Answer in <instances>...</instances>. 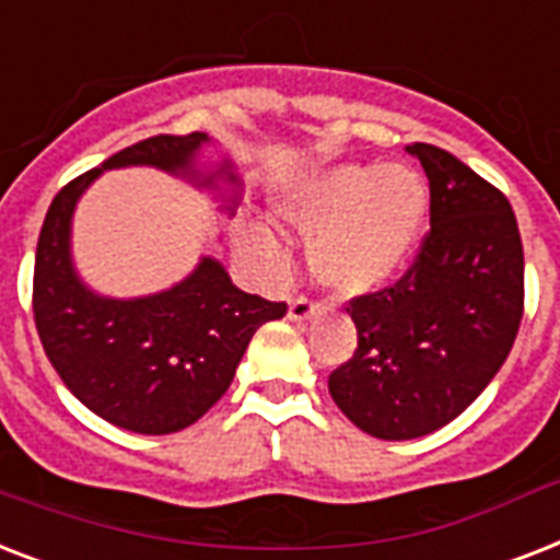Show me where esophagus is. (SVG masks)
<instances>
[{
	"instance_id": "esophagus-1",
	"label": "esophagus",
	"mask_w": 560,
	"mask_h": 560,
	"mask_svg": "<svg viewBox=\"0 0 560 560\" xmlns=\"http://www.w3.org/2000/svg\"><path fill=\"white\" fill-rule=\"evenodd\" d=\"M316 311H319V307H316L311 299L299 296V299H290L288 316L293 319V323H307L311 316H316Z\"/></svg>"
}]
</instances>
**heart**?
<instances>
[{"mask_svg":"<svg viewBox=\"0 0 560 560\" xmlns=\"http://www.w3.org/2000/svg\"><path fill=\"white\" fill-rule=\"evenodd\" d=\"M430 188L409 165L349 162L299 179L276 197V214L311 237L314 276L340 296H366L398 279L424 235ZM246 249L270 279L290 258L270 226L246 229Z\"/></svg>","mask_w":560,"mask_h":560,"instance_id":"1","label":"heart"}]
</instances>
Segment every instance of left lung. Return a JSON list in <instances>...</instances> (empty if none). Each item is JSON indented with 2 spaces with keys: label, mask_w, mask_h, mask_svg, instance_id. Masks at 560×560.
<instances>
[{
  "label": "left lung",
  "mask_w": 560,
  "mask_h": 560,
  "mask_svg": "<svg viewBox=\"0 0 560 560\" xmlns=\"http://www.w3.org/2000/svg\"><path fill=\"white\" fill-rule=\"evenodd\" d=\"M407 153L430 179V232L404 279L351 299L358 349L328 377L351 424L386 442L462 416L523 319V244L503 191L435 144Z\"/></svg>",
  "instance_id": "1"
}]
</instances>
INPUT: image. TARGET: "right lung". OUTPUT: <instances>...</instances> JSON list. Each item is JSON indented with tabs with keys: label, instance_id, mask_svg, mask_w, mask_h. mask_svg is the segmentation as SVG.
<instances>
[{
	"label": "right lung",
	"instance_id": "1",
	"mask_svg": "<svg viewBox=\"0 0 560 560\" xmlns=\"http://www.w3.org/2000/svg\"><path fill=\"white\" fill-rule=\"evenodd\" d=\"M209 133L151 136L101 168L72 179L43 220L34 258V323L66 389L109 424L142 435L186 430L209 412L244 358L253 334L288 314L284 302L237 290L223 264L202 255L174 288L151 296L95 293L72 258V218L83 191L113 168L148 165L209 188L232 211L241 200L235 165L200 168Z\"/></svg>",
	"mask_w": 560,
	"mask_h": 560
}]
</instances>
